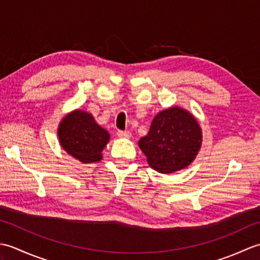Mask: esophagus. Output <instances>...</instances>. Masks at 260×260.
Masks as SVG:
<instances>
[{
    "label": "esophagus",
    "mask_w": 260,
    "mask_h": 260,
    "mask_svg": "<svg viewBox=\"0 0 260 260\" xmlns=\"http://www.w3.org/2000/svg\"><path fill=\"white\" fill-rule=\"evenodd\" d=\"M118 137H121V139H131L132 133L128 131H118L117 132Z\"/></svg>",
    "instance_id": "obj_1"
}]
</instances>
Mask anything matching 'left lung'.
<instances>
[{
	"instance_id": "8db88e82",
	"label": "left lung",
	"mask_w": 260,
	"mask_h": 260,
	"mask_svg": "<svg viewBox=\"0 0 260 260\" xmlns=\"http://www.w3.org/2000/svg\"><path fill=\"white\" fill-rule=\"evenodd\" d=\"M202 145V129L189 110L167 108L153 118L139 146L150 167L162 174L183 170L194 161Z\"/></svg>"
}]
</instances>
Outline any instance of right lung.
<instances>
[{"label": "right lung", "mask_w": 260, "mask_h": 260, "mask_svg": "<svg viewBox=\"0 0 260 260\" xmlns=\"http://www.w3.org/2000/svg\"><path fill=\"white\" fill-rule=\"evenodd\" d=\"M58 139L63 150L81 163L99 162L110 135L82 109H75L61 119L58 127Z\"/></svg>", "instance_id": "right-lung-1"}]
</instances>
